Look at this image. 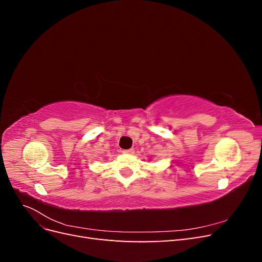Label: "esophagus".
Segmentation results:
<instances>
[{
	"label": "esophagus",
	"instance_id": "esophagus-1",
	"mask_svg": "<svg viewBox=\"0 0 262 262\" xmlns=\"http://www.w3.org/2000/svg\"><path fill=\"white\" fill-rule=\"evenodd\" d=\"M122 153L124 154H133L134 153V149L133 148H130V149H123Z\"/></svg>",
	"mask_w": 262,
	"mask_h": 262
}]
</instances>
